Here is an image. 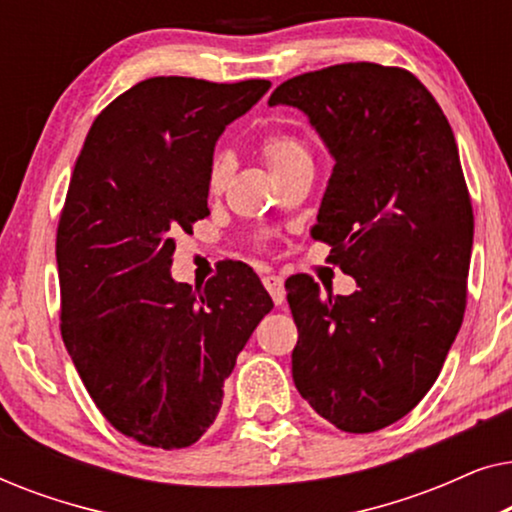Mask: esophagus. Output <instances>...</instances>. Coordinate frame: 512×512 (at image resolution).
Wrapping results in <instances>:
<instances>
[{
	"instance_id": "1",
	"label": "esophagus",
	"mask_w": 512,
	"mask_h": 512,
	"mask_svg": "<svg viewBox=\"0 0 512 512\" xmlns=\"http://www.w3.org/2000/svg\"><path fill=\"white\" fill-rule=\"evenodd\" d=\"M263 286L268 289V293L275 300V305H282L286 300V289H284V279L277 275H265L263 277Z\"/></svg>"
}]
</instances>
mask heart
<instances>
[{"instance_id": "b5f03b06", "label": "heart", "mask_w": 512, "mask_h": 512, "mask_svg": "<svg viewBox=\"0 0 512 512\" xmlns=\"http://www.w3.org/2000/svg\"><path fill=\"white\" fill-rule=\"evenodd\" d=\"M261 153L268 163L270 172L282 170V167L296 163L300 158H310L307 146L296 135L289 132H270L261 139ZM230 177V163L226 156H216L207 172V188L212 193H219Z\"/></svg>"}]
</instances>
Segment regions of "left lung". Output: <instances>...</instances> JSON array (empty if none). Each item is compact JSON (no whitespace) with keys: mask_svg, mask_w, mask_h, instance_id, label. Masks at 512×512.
<instances>
[{"mask_svg":"<svg viewBox=\"0 0 512 512\" xmlns=\"http://www.w3.org/2000/svg\"><path fill=\"white\" fill-rule=\"evenodd\" d=\"M268 104L303 111L335 158L312 237L359 286L286 282L293 382L340 431H380L433 387L464 321L473 207L454 132L415 74L375 62L293 76Z\"/></svg>","mask_w":512,"mask_h":512,"instance_id":"8db88e82","label":"left lung"}]
</instances>
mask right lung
I'll list each match as a JSON object with an SVG mask.
<instances>
[{
    "label": "right lung",
    "instance_id": "add662e5",
    "mask_svg": "<svg viewBox=\"0 0 512 512\" xmlns=\"http://www.w3.org/2000/svg\"><path fill=\"white\" fill-rule=\"evenodd\" d=\"M268 88L139 81L102 109L76 158L55 240L62 340L107 422L142 445L200 440L237 354L272 310L240 261L205 289L170 275L174 235L209 216L216 139Z\"/></svg>",
    "mask_w": 512,
    "mask_h": 512
}]
</instances>
